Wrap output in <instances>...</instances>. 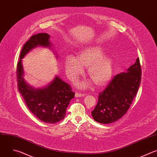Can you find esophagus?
Wrapping results in <instances>:
<instances>
[{
    "mask_svg": "<svg viewBox=\"0 0 157 157\" xmlns=\"http://www.w3.org/2000/svg\"><path fill=\"white\" fill-rule=\"evenodd\" d=\"M75 97H84L85 96V93H80L78 92H76L75 93Z\"/></svg>",
    "mask_w": 157,
    "mask_h": 157,
    "instance_id": "esophagus-1",
    "label": "esophagus"
}]
</instances>
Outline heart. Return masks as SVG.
Instances as JSON below:
<instances>
[{
  "instance_id": "obj_1",
  "label": "heart",
  "mask_w": 157,
  "mask_h": 157,
  "mask_svg": "<svg viewBox=\"0 0 157 157\" xmlns=\"http://www.w3.org/2000/svg\"><path fill=\"white\" fill-rule=\"evenodd\" d=\"M105 53V49L99 45H91L78 54L66 57L64 67L67 75L71 80L77 78L84 71L83 66L88 67V74L97 85H102L110 80L113 72V57ZM80 88L86 87L88 83L77 82Z\"/></svg>"
}]
</instances>
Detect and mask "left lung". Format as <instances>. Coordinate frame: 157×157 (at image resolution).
Here are the masks:
<instances>
[{
  "instance_id": "8db88e82",
  "label": "left lung",
  "mask_w": 157,
  "mask_h": 157,
  "mask_svg": "<svg viewBox=\"0 0 157 157\" xmlns=\"http://www.w3.org/2000/svg\"><path fill=\"white\" fill-rule=\"evenodd\" d=\"M141 82L139 58L127 72L116 75L106 88L99 93L98 101L91 111L98 122L109 124L126 114L135 98Z\"/></svg>"
}]
</instances>
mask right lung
Instances as JSON below:
<instances>
[{
    "mask_svg": "<svg viewBox=\"0 0 157 157\" xmlns=\"http://www.w3.org/2000/svg\"><path fill=\"white\" fill-rule=\"evenodd\" d=\"M49 38L47 33H38L26 42L17 64V79L18 89L30 111L44 122L54 124L64 118L70 101L75 96L71 86L56 76L46 86L36 89L26 83L23 77L22 59L38 46L50 48Z\"/></svg>",
    "mask_w": 157,
    "mask_h": 157,
    "instance_id": "right-lung-1",
    "label": "right lung"
}]
</instances>
